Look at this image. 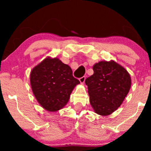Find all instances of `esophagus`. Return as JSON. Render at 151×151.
<instances>
[{"label":"esophagus","mask_w":151,"mask_h":151,"mask_svg":"<svg viewBox=\"0 0 151 151\" xmlns=\"http://www.w3.org/2000/svg\"><path fill=\"white\" fill-rule=\"evenodd\" d=\"M85 79H86L85 76H83V77L79 78V80H80V82H81V83H84V81H85Z\"/></svg>","instance_id":"obj_1"}]
</instances>
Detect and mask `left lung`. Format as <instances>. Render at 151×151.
<instances>
[{"instance_id":"obj_1","label":"left lung","mask_w":151,"mask_h":151,"mask_svg":"<svg viewBox=\"0 0 151 151\" xmlns=\"http://www.w3.org/2000/svg\"><path fill=\"white\" fill-rule=\"evenodd\" d=\"M93 69L94 73L85 80L90 103L96 113L109 115L120 106L129 93L131 77L114 61H101Z\"/></svg>"}]
</instances>
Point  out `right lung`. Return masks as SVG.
I'll return each instance as SVG.
<instances>
[{"instance_id": "obj_1", "label": "right lung", "mask_w": 151, "mask_h": 151, "mask_svg": "<svg viewBox=\"0 0 151 151\" xmlns=\"http://www.w3.org/2000/svg\"><path fill=\"white\" fill-rule=\"evenodd\" d=\"M30 82L36 100L49 111L63 108L73 88L80 83L73 76L71 67L56 58H47L35 67L31 72Z\"/></svg>"}]
</instances>
